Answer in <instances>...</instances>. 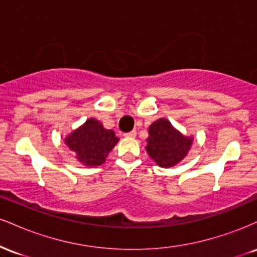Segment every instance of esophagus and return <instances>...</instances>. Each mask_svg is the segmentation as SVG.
Returning a JSON list of instances; mask_svg holds the SVG:
<instances>
[{
  "instance_id": "esophagus-1",
  "label": "esophagus",
  "mask_w": 257,
  "mask_h": 257,
  "mask_svg": "<svg viewBox=\"0 0 257 257\" xmlns=\"http://www.w3.org/2000/svg\"><path fill=\"white\" fill-rule=\"evenodd\" d=\"M125 137H129V138H134L135 135H137V132L135 131H132V132H129V133H125Z\"/></svg>"
}]
</instances>
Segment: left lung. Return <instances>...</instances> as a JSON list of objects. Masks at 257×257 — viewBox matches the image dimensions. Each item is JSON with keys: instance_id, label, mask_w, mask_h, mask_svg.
I'll return each instance as SVG.
<instances>
[{"instance_id": "8db88e82", "label": "left lung", "mask_w": 257, "mask_h": 257, "mask_svg": "<svg viewBox=\"0 0 257 257\" xmlns=\"http://www.w3.org/2000/svg\"><path fill=\"white\" fill-rule=\"evenodd\" d=\"M146 151L159 167L169 168L178 164L187 155L192 139L184 137L173 128L169 120L161 118L149 128Z\"/></svg>"}]
</instances>
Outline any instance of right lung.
Listing matches in <instances>:
<instances>
[{
    "label": "right lung",
    "instance_id": "obj_1",
    "mask_svg": "<svg viewBox=\"0 0 257 257\" xmlns=\"http://www.w3.org/2000/svg\"><path fill=\"white\" fill-rule=\"evenodd\" d=\"M117 141L118 138L113 131L105 129L99 120L90 118L70 134L65 144L76 153V158L82 164L91 167L104 163Z\"/></svg>",
    "mask_w": 257,
    "mask_h": 257
}]
</instances>
